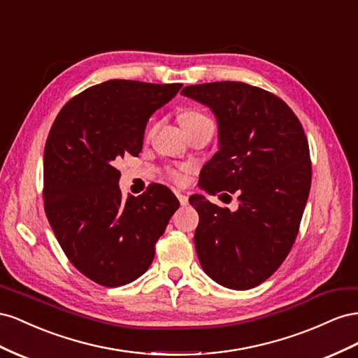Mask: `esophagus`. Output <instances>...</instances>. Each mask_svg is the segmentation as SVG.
Wrapping results in <instances>:
<instances>
[{
    "instance_id": "34e87169",
    "label": "esophagus",
    "mask_w": 358,
    "mask_h": 358,
    "mask_svg": "<svg viewBox=\"0 0 358 358\" xmlns=\"http://www.w3.org/2000/svg\"><path fill=\"white\" fill-rule=\"evenodd\" d=\"M176 195H177V198H178V201H180V203H181V206H187V203H189V196L186 195V193H181V192H177V193H176Z\"/></svg>"
}]
</instances>
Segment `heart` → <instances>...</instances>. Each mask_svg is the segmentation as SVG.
<instances>
[{
    "instance_id": "heart-1",
    "label": "heart",
    "mask_w": 358,
    "mask_h": 358,
    "mask_svg": "<svg viewBox=\"0 0 358 358\" xmlns=\"http://www.w3.org/2000/svg\"><path fill=\"white\" fill-rule=\"evenodd\" d=\"M201 118H206L202 114H198V112H186L185 115L181 117V122L185 124V122H189V121H195V120H201ZM173 177H176L177 180H181V176L180 173H173Z\"/></svg>"
}]
</instances>
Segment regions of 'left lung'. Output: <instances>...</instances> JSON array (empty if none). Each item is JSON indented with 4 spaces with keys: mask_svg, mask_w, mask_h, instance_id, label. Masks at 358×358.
I'll list each match as a JSON object with an SVG mask.
<instances>
[{
    "mask_svg": "<svg viewBox=\"0 0 358 358\" xmlns=\"http://www.w3.org/2000/svg\"><path fill=\"white\" fill-rule=\"evenodd\" d=\"M181 94L217 121L219 150L202 168L201 189L238 199L229 211L203 195L189 198L199 214L201 267L224 288H255L280 267L297 237L312 181L308 138L292 109L262 88L223 80Z\"/></svg>",
    "mask_w": 358,
    "mask_h": 358,
    "instance_id": "left-lung-1",
    "label": "left lung"
}]
</instances>
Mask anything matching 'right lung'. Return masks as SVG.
Masks as SVG:
<instances>
[{
    "mask_svg": "<svg viewBox=\"0 0 358 358\" xmlns=\"http://www.w3.org/2000/svg\"><path fill=\"white\" fill-rule=\"evenodd\" d=\"M182 84L112 79L69 100L45 145V211L69 261L108 288L136 280L180 207L162 185L122 198L114 162L142 150L148 118Z\"/></svg>",
    "mask_w": 358,
    "mask_h": 358,
    "instance_id": "add662e5",
    "label": "right lung"
}]
</instances>
